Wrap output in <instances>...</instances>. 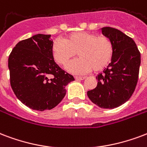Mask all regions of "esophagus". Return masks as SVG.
<instances>
[{"mask_svg":"<svg viewBox=\"0 0 147 147\" xmlns=\"http://www.w3.org/2000/svg\"><path fill=\"white\" fill-rule=\"evenodd\" d=\"M75 78H76V80H84L86 78V77L85 76H76Z\"/></svg>","mask_w":147,"mask_h":147,"instance_id":"obj_1","label":"esophagus"}]
</instances>
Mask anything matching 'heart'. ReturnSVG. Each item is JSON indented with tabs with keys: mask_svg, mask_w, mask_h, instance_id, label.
Returning a JSON list of instances; mask_svg holds the SVG:
<instances>
[{
	"mask_svg": "<svg viewBox=\"0 0 147 147\" xmlns=\"http://www.w3.org/2000/svg\"><path fill=\"white\" fill-rule=\"evenodd\" d=\"M80 59L69 65L68 69L76 74L98 71L105 69L113 55V45L108 37L89 32H74L64 39L56 40L51 54L57 63L67 66L76 55Z\"/></svg>",
	"mask_w": 147,
	"mask_h": 147,
	"instance_id": "b5f03b06",
	"label": "heart"
}]
</instances>
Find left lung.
I'll use <instances>...</instances> for the list:
<instances>
[{
	"label": "left lung",
	"instance_id": "8db88e82",
	"mask_svg": "<svg viewBox=\"0 0 147 147\" xmlns=\"http://www.w3.org/2000/svg\"><path fill=\"white\" fill-rule=\"evenodd\" d=\"M102 33L113 45V55L98 84L87 92L89 99L102 109H114L128 101L136 88L140 66V53L135 41L118 29L104 27Z\"/></svg>",
	"mask_w": 147,
	"mask_h": 147
}]
</instances>
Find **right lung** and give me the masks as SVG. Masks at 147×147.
<instances>
[{"label": "right lung", "instance_id": "right-lung-1", "mask_svg": "<svg viewBox=\"0 0 147 147\" xmlns=\"http://www.w3.org/2000/svg\"><path fill=\"white\" fill-rule=\"evenodd\" d=\"M52 45L51 34H38L19 41L9 55L11 88L34 110L55 108L65 96V86L75 80L55 62Z\"/></svg>", "mask_w": 147, "mask_h": 147}]
</instances>
